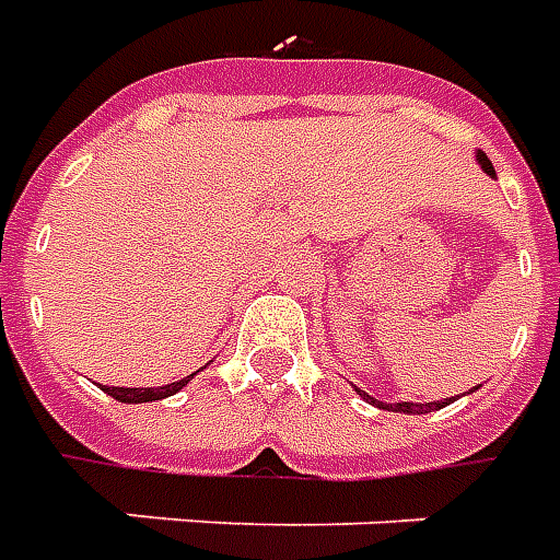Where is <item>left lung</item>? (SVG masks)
<instances>
[{"label": "left lung", "mask_w": 560, "mask_h": 560, "mask_svg": "<svg viewBox=\"0 0 560 560\" xmlns=\"http://www.w3.org/2000/svg\"><path fill=\"white\" fill-rule=\"evenodd\" d=\"M479 165H482V172L494 177V168H491V162L486 153H479ZM355 392H359V395H364V400H368V404H376V407H383V410H395V413H431V410L446 407V400H431V404H410V400H400V404H395V407H388V404H383V400L371 398V395H368V392H362V388H355Z\"/></svg>", "instance_id": "left-lung-1"}]
</instances>
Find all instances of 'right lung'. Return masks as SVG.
<instances>
[{
    "instance_id": "right-lung-1",
    "label": "right lung",
    "mask_w": 560,
    "mask_h": 560,
    "mask_svg": "<svg viewBox=\"0 0 560 560\" xmlns=\"http://www.w3.org/2000/svg\"><path fill=\"white\" fill-rule=\"evenodd\" d=\"M192 380V374L184 376L180 383H168V386H160V388H117V386H105L110 398L122 400V404H147V400H162L174 395V392H180Z\"/></svg>"
}]
</instances>
